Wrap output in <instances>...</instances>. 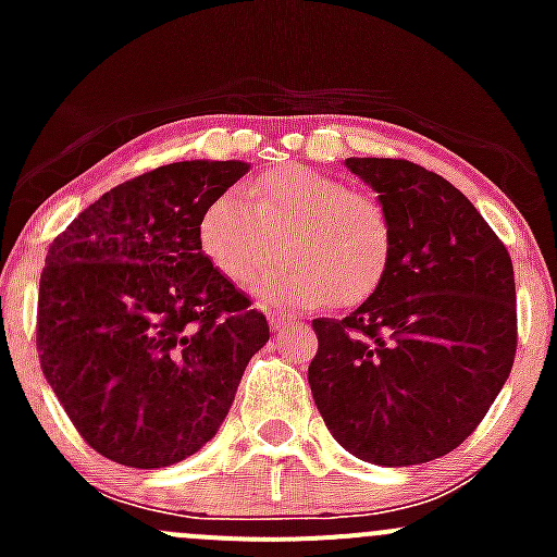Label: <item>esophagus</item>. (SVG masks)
<instances>
[{
  "instance_id": "obj_1",
  "label": "esophagus",
  "mask_w": 557,
  "mask_h": 557,
  "mask_svg": "<svg viewBox=\"0 0 557 557\" xmlns=\"http://www.w3.org/2000/svg\"><path fill=\"white\" fill-rule=\"evenodd\" d=\"M290 323H294V318H288V314H283V312H269V325H272L274 331L288 329Z\"/></svg>"
}]
</instances>
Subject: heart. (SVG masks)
Wrapping results in <instances>:
<instances>
[{
  "mask_svg": "<svg viewBox=\"0 0 557 557\" xmlns=\"http://www.w3.org/2000/svg\"><path fill=\"white\" fill-rule=\"evenodd\" d=\"M201 250L232 283L247 285L277 258L288 263L258 280L269 305L320 310L372 299L393 263L391 215L374 196L301 164H285L226 190L199 223Z\"/></svg>",
  "mask_w": 557,
  "mask_h": 557,
  "instance_id": "1",
  "label": "heart"
}]
</instances>
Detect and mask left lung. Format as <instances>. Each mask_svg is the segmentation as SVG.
I'll return each instance as SVG.
<instances>
[{
	"label": "left lung",
	"mask_w": 557,
	"mask_h": 557,
	"mask_svg": "<svg viewBox=\"0 0 557 557\" xmlns=\"http://www.w3.org/2000/svg\"><path fill=\"white\" fill-rule=\"evenodd\" d=\"M391 215L383 288L318 318L312 398L331 436L377 466L453 453L487 414L518 350L515 269L469 199L404 159H347Z\"/></svg>",
	"instance_id": "obj_1"
}]
</instances>
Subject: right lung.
I'll return each mask as SVG.
<instances>
[{
  "mask_svg": "<svg viewBox=\"0 0 557 557\" xmlns=\"http://www.w3.org/2000/svg\"><path fill=\"white\" fill-rule=\"evenodd\" d=\"M245 161H177L107 190L45 256L39 367L104 458L161 469L221 429L269 323L201 252L212 199Z\"/></svg>",
  "mask_w": 557,
  "mask_h": 557,
  "instance_id": "right-lung-1",
  "label": "right lung"
}]
</instances>
